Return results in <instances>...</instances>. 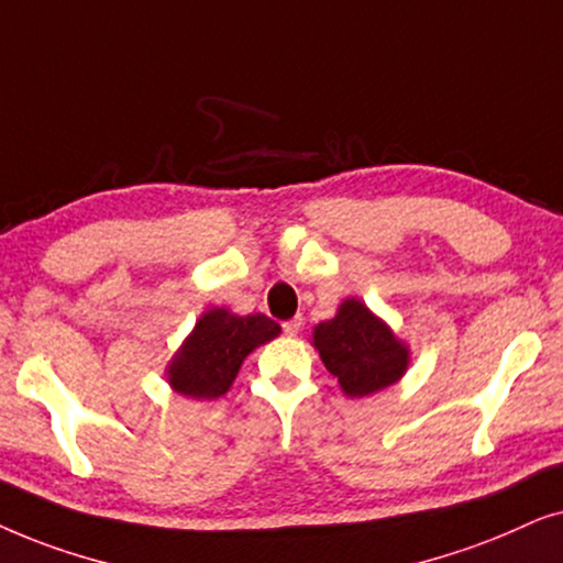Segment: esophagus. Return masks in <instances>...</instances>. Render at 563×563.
I'll use <instances>...</instances> for the list:
<instances>
[{"label": "esophagus", "mask_w": 563, "mask_h": 563, "mask_svg": "<svg viewBox=\"0 0 563 563\" xmlns=\"http://www.w3.org/2000/svg\"><path fill=\"white\" fill-rule=\"evenodd\" d=\"M301 327H303L301 319H290V321H286V324H283V332H286L288 336H296L298 332H301Z\"/></svg>", "instance_id": "obj_1"}]
</instances>
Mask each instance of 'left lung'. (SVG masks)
Segmentation results:
<instances>
[{
    "label": "left lung",
    "instance_id": "1",
    "mask_svg": "<svg viewBox=\"0 0 563 563\" xmlns=\"http://www.w3.org/2000/svg\"><path fill=\"white\" fill-rule=\"evenodd\" d=\"M313 347L324 368L352 399L396 384L409 365V347L391 327L357 298H347L336 317L313 327Z\"/></svg>",
    "mask_w": 563,
    "mask_h": 563
}]
</instances>
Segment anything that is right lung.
Returning a JSON list of instances; mask_svg holds the SVG:
<instances>
[{
    "label": "right lung",
    "instance_id": "1",
    "mask_svg": "<svg viewBox=\"0 0 563 563\" xmlns=\"http://www.w3.org/2000/svg\"><path fill=\"white\" fill-rule=\"evenodd\" d=\"M280 334L265 313L236 317L229 309H208L167 365L172 391L190 399H219L234 384L244 357Z\"/></svg>",
    "mask_w": 563,
    "mask_h": 563
}]
</instances>
